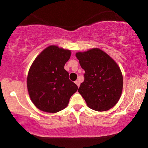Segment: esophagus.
Returning <instances> with one entry per match:
<instances>
[{"mask_svg":"<svg viewBox=\"0 0 148 148\" xmlns=\"http://www.w3.org/2000/svg\"><path fill=\"white\" fill-rule=\"evenodd\" d=\"M75 84H77V86L78 87H79V86H80V82H79V80H76V81L75 82Z\"/></svg>","mask_w":148,"mask_h":148,"instance_id":"34e87169","label":"esophagus"}]
</instances>
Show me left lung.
Returning a JSON list of instances; mask_svg holds the SVG:
<instances>
[{
  "label": "left lung",
  "mask_w": 148,
  "mask_h": 148,
  "mask_svg": "<svg viewBox=\"0 0 148 148\" xmlns=\"http://www.w3.org/2000/svg\"><path fill=\"white\" fill-rule=\"evenodd\" d=\"M76 57L85 71L78 92L90 108L104 112L120 99L123 88L121 71L113 59L100 49L78 52Z\"/></svg>",
  "instance_id": "left-lung-1"
}]
</instances>
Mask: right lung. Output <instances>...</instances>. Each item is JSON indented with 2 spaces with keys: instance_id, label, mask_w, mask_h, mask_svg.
<instances>
[{
  "instance_id": "right-lung-1",
  "label": "right lung",
  "mask_w": 148,
  "mask_h": 148,
  "mask_svg": "<svg viewBox=\"0 0 148 148\" xmlns=\"http://www.w3.org/2000/svg\"><path fill=\"white\" fill-rule=\"evenodd\" d=\"M71 51L51 45L36 58L28 72L27 88L30 99L40 110L56 113L64 109L78 87L64 69Z\"/></svg>"
}]
</instances>
